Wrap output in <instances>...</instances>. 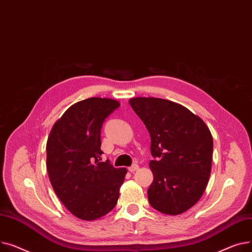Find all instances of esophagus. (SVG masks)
<instances>
[{"instance_id":"obj_1","label":"esophagus","mask_w":252,"mask_h":252,"mask_svg":"<svg viewBox=\"0 0 252 252\" xmlns=\"http://www.w3.org/2000/svg\"><path fill=\"white\" fill-rule=\"evenodd\" d=\"M139 169V167H138V165H136V164H134V165H132L131 167H129L128 168V170L131 172V173H134L135 171H137Z\"/></svg>"}]
</instances>
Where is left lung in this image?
<instances>
[{
  "mask_svg": "<svg viewBox=\"0 0 252 252\" xmlns=\"http://www.w3.org/2000/svg\"><path fill=\"white\" fill-rule=\"evenodd\" d=\"M130 106L151 135L154 181L147 190L153 208L176 216L192 208L208 185L213 136L200 117L180 103L158 97H133Z\"/></svg>",
  "mask_w": 252,
  "mask_h": 252,
  "instance_id": "1",
  "label": "left lung"
}]
</instances>
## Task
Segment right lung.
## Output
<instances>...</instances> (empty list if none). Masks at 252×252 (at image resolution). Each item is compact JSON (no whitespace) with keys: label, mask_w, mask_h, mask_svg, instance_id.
<instances>
[{"label":"right lung","mask_w":252,"mask_h":252,"mask_svg":"<svg viewBox=\"0 0 252 252\" xmlns=\"http://www.w3.org/2000/svg\"><path fill=\"white\" fill-rule=\"evenodd\" d=\"M120 107L113 98L91 97L72 105L53 126L47 142V170L55 193L76 218L94 220L117 204L126 168L100 161V130Z\"/></svg>","instance_id":"right-lung-1"}]
</instances>
